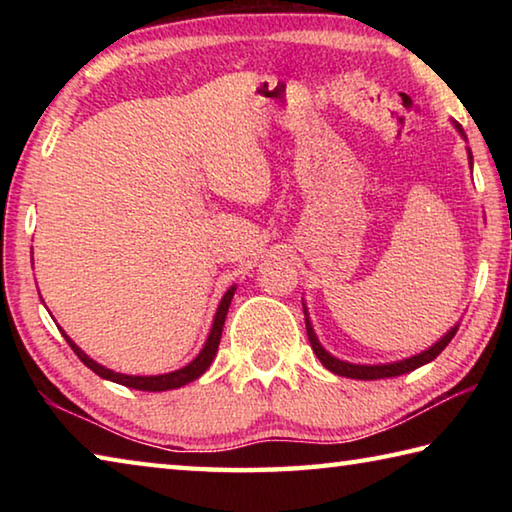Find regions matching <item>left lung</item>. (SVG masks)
<instances>
[{
	"instance_id": "8db88e82",
	"label": "left lung",
	"mask_w": 512,
	"mask_h": 512,
	"mask_svg": "<svg viewBox=\"0 0 512 512\" xmlns=\"http://www.w3.org/2000/svg\"><path fill=\"white\" fill-rule=\"evenodd\" d=\"M454 128L458 133H461L463 140L467 142V135L461 128V124H456V121H452ZM467 162H470V169H472V151L470 146H467ZM302 309H305V323H307V336H309V343H311V350H314V354L318 357V361L323 363V366L334 372V375L339 377H348V379H363V381H372V379H388V377H400V375H406V372H411L415 368L424 366V363H429L438 357L440 352H443L449 341L454 339V334L458 332V323L447 329L445 336H440V339L431 345V348L422 350L420 354H413V357L409 359H402V361H393V363H350V361H343V359H336L334 354H329L323 343L318 341V336L314 332V325H311L309 320V311L307 307L302 305Z\"/></svg>"
}]
</instances>
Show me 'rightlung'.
Listing matches in <instances>:
<instances>
[{"mask_svg": "<svg viewBox=\"0 0 512 512\" xmlns=\"http://www.w3.org/2000/svg\"><path fill=\"white\" fill-rule=\"evenodd\" d=\"M33 262V259H31ZM237 291V284H232V287L223 293V298L219 302V307H216V314L212 320V327H210V334H207L203 350L196 354V357L187 363V366L173 370V372H164V375H124V372H115L106 366H101L94 359H90L88 354H85L79 345H76L69 336L65 334V329H60L65 336V341L69 343V348L76 352V357H79L85 366H88L92 372H97L99 377L108 379V381H115V384L121 386H128V388H135V391H149V393H160V391H173V388H180L189 384V381H194L203 375V372L210 368V363L216 357V350H219V343H221V332H223V323H225V316H228V309H230V302L232 296H235Z\"/></svg>", "mask_w": 512, "mask_h": 512, "instance_id": "right-lung-1", "label": "right lung"}]
</instances>
